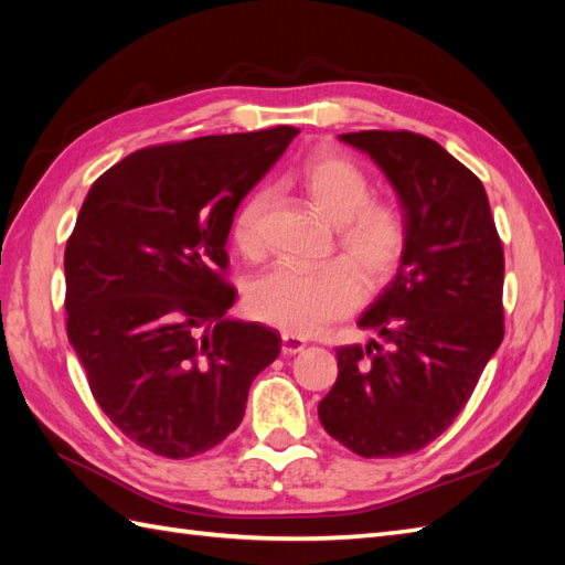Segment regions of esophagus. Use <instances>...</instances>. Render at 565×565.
Listing matches in <instances>:
<instances>
[{"mask_svg": "<svg viewBox=\"0 0 565 565\" xmlns=\"http://www.w3.org/2000/svg\"><path fill=\"white\" fill-rule=\"evenodd\" d=\"M306 350V340L296 338V334H281V352L284 354H298Z\"/></svg>", "mask_w": 565, "mask_h": 565, "instance_id": "esophagus-1", "label": "esophagus"}]
</instances>
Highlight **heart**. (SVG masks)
Returning <instances> with one entry per match:
<instances>
[{"label":"heart","mask_w":565,"mask_h":565,"mask_svg":"<svg viewBox=\"0 0 565 565\" xmlns=\"http://www.w3.org/2000/svg\"><path fill=\"white\" fill-rule=\"evenodd\" d=\"M301 186L318 213L338 227L340 255L355 267L369 289L386 286L401 269L407 249L403 211L391 201L371 199L362 167L342 154H313L301 170ZM271 201L269 189H257L239 203L233 218V243L245 257L262 249V215ZM344 262L320 269L276 264L247 284L245 306L252 318L284 332L310 334L356 308L362 284Z\"/></svg>","instance_id":"obj_1"}]
</instances>
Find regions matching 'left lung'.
<instances>
[{"mask_svg": "<svg viewBox=\"0 0 565 565\" xmlns=\"http://www.w3.org/2000/svg\"><path fill=\"white\" fill-rule=\"evenodd\" d=\"M340 140L388 177L407 249L395 279L359 318L379 340L340 347L338 381L318 415L347 449L395 459L454 423L500 347L505 257L481 179L439 142L411 130Z\"/></svg>", "mask_w": 565, "mask_h": 565, "instance_id": "1", "label": "left lung"}]
</instances>
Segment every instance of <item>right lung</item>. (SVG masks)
I'll return each instance as SVG.
<instances>
[{"label": "right lung", "instance_id": "obj_1", "mask_svg": "<svg viewBox=\"0 0 565 565\" xmlns=\"http://www.w3.org/2000/svg\"><path fill=\"white\" fill-rule=\"evenodd\" d=\"M298 136L294 126L142 148L106 170L65 247L67 338L106 417L164 459L213 449L281 350L225 318L235 211Z\"/></svg>", "mask_w": 565, "mask_h": 565}]
</instances>
